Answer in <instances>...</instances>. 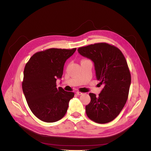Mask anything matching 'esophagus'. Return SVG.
Masks as SVG:
<instances>
[{"mask_svg": "<svg viewBox=\"0 0 151 151\" xmlns=\"http://www.w3.org/2000/svg\"><path fill=\"white\" fill-rule=\"evenodd\" d=\"M76 93L78 95H83V93H81V92H80V91H76Z\"/></svg>", "mask_w": 151, "mask_h": 151, "instance_id": "1", "label": "esophagus"}]
</instances>
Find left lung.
<instances>
[{
    "label": "left lung",
    "mask_w": 151,
    "mask_h": 151,
    "mask_svg": "<svg viewBox=\"0 0 151 151\" xmlns=\"http://www.w3.org/2000/svg\"><path fill=\"white\" fill-rule=\"evenodd\" d=\"M80 54L94 63L96 78L104 87L99 96L90 93L91 101L85 107L88 117L106 124L119 115L128 99L131 76L122 52L105 42L79 47Z\"/></svg>",
    "instance_id": "left-lung-1"
}]
</instances>
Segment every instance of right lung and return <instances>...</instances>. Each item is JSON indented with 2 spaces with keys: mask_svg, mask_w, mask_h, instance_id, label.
Instances as JSON below:
<instances>
[{
  "mask_svg": "<svg viewBox=\"0 0 151 151\" xmlns=\"http://www.w3.org/2000/svg\"><path fill=\"white\" fill-rule=\"evenodd\" d=\"M51 48L35 53L26 63L22 84L23 93L31 111L45 122H55L66 114L73 92L56 87L66 61L75 52Z\"/></svg>",
  "mask_w": 151,
  "mask_h": 151,
  "instance_id": "right-lung-1",
  "label": "right lung"
}]
</instances>
